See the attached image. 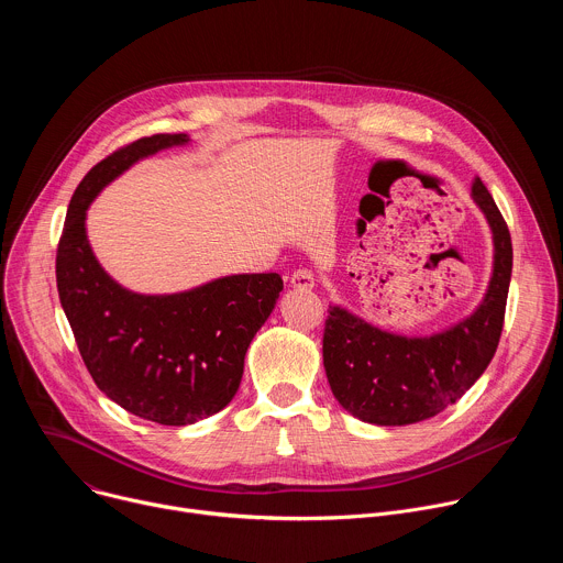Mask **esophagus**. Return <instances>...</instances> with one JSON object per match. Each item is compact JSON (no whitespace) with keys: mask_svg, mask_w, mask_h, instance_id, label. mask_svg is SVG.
I'll return each mask as SVG.
<instances>
[{"mask_svg":"<svg viewBox=\"0 0 563 563\" xmlns=\"http://www.w3.org/2000/svg\"><path fill=\"white\" fill-rule=\"evenodd\" d=\"M289 283L291 287L296 289H311L316 285V278L309 269H296L291 276H289Z\"/></svg>","mask_w":563,"mask_h":563,"instance_id":"34e87169","label":"esophagus"}]
</instances>
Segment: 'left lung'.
Returning a JSON list of instances; mask_svg holds the SVG:
<instances>
[{
  "mask_svg": "<svg viewBox=\"0 0 563 563\" xmlns=\"http://www.w3.org/2000/svg\"><path fill=\"white\" fill-rule=\"evenodd\" d=\"M472 200L484 211L495 243L488 291L456 325L432 336L385 332L341 305H330L323 365L339 404L374 426H410L437 417L490 365L506 316L512 274L508 224L481 178Z\"/></svg>",
  "mask_w": 563,
  "mask_h": 563,
  "instance_id": "1",
  "label": "left lung"
}]
</instances>
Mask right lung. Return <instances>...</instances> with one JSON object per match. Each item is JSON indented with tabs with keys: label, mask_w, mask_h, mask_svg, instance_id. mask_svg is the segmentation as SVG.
<instances>
[{
	"label": "right lung",
	"mask_w": 563,
	"mask_h": 563,
	"mask_svg": "<svg viewBox=\"0 0 563 563\" xmlns=\"http://www.w3.org/2000/svg\"><path fill=\"white\" fill-rule=\"evenodd\" d=\"M187 142V133H157L98 163L70 198L55 261L59 302L96 385L159 426H191L229 406L283 291L278 274H235L180 294H135L98 263L89 205L137 159Z\"/></svg>",
	"instance_id": "obj_1"
}]
</instances>
